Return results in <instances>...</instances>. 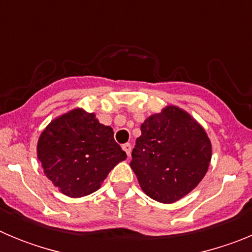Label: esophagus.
<instances>
[{"label": "esophagus", "mask_w": 252, "mask_h": 252, "mask_svg": "<svg viewBox=\"0 0 252 252\" xmlns=\"http://www.w3.org/2000/svg\"><path fill=\"white\" fill-rule=\"evenodd\" d=\"M122 149H124V151L126 154H127V157H130L131 155V144H124V145H122Z\"/></svg>", "instance_id": "34e87169"}]
</instances>
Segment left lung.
I'll return each mask as SVG.
<instances>
[{
  "mask_svg": "<svg viewBox=\"0 0 252 252\" xmlns=\"http://www.w3.org/2000/svg\"><path fill=\"white\" fill-rule=\"evenodd\" d=\"M131 155L130 166L142 190L160 203H174L203 179L212 145L192 116L166 106L144 121Z\"/></svg>",
  "mask_w": 252,
  "mask_h": 252,
  "instance_id": "1",
  "label": "left lung"
}]
</instances>
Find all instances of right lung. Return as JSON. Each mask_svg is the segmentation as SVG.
I'll return each instance as SVG.
<instances>
[{
	"instance_id": "obj_1",
	"label": "right lung",
	"mask_w": 252,
	"mask_h": 252,
	"mask_svg": "<svg viewBox=\"0 0 252 252\" xmlns=\"http://www.w3.org/2000/svg\"><path fill=\"white\" fill-rule=\"evenodd\" d=\"M126 153L113 139L110 126L94 113L74 108L46 126L37 141V159L51 183L72 198L99 189Z\"/></svg>"
}]
</instances>
